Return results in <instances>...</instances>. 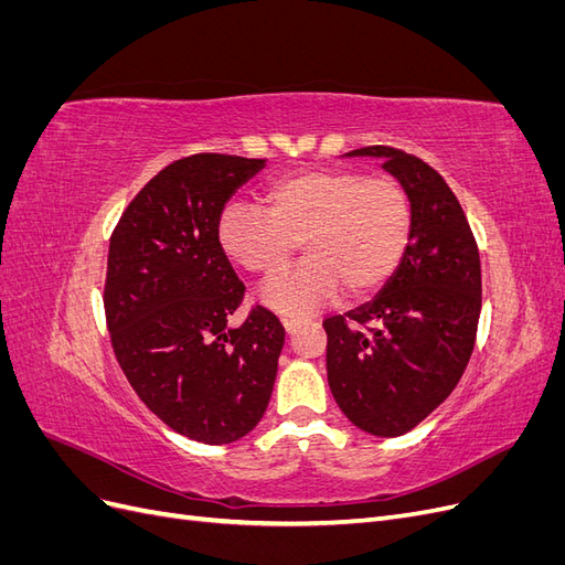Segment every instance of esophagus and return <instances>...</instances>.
I'll return each mask as SVG.
<instances>
[{
  "instance_id": "esophagus-1",
  "label": "esophagus",
  "mask_w": 565,
  "mask_h": 565,
  "mask_svg": "<svg viewBox=\"0 0 565 565\" xmlns=\"http://www.w3.org/2000/svg\"><path fill=\"white\" fill-rule=\"evenodd\" d=\"M303 322H306L303 318H292V316H285V318H282V324H285L287 334H295V332L301 328Z\"/></svg>"
}]
</instances>
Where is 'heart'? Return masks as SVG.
Listing matches in <instances>:
<instances>
[{
    "label": "heart",
    "instance_id": "1",
    "mask_svg": "<svg viewBox=\"0 0 565 565\" xmlns=\"http://www.w3.org/2000/svg\"><path fill=\"white\" fill-rule=\"evenodd\" d=\"M413 235V202L388 174L313 167L280 174L259 191V207L231 204L218 218V245L254 278L273 280L264 301L280 313H303L337 299H365L401 266Z\"/></svg>",
    "mask_w": 565,
    "mask_h": 565
}]
</instances>
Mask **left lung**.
<instances>
[{"label": "left lung", "instance_id": "left-lung-1", "mask_svg": "<svg viewBox=\"0 0 565 565\" xmlns=\"http://www.w3.org/2000/svg\"><path fill=\"white\" fill-rule=\"evenodd\" d=\"M349 158H382L413 202V235L401 266L372 301L322 320L328 382L358 429L393 438L446 401L476 344L481 259L459 200L434 167L391 146Z\"/></svg>", "mask_w": 565, "mask_h": 565}]
</instances>
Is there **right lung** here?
I'll return each instance as SVG.
<instances>
[{
  "mask_svg": "<svg viewBox=\"0 0 565 565\" xmlns=\"http://www.w3.org/2000/svg\"><path fill=\"white\" fill-rule=\"evenodd\" d=\"M264 164L218 152L167 164L110 237L104 306L117 363L169 429L210 446L259 424L285 344L264 306L231 328L245 285L218 245L226 202Z\"/></svg>",
  "mask_w": 565,
  "mask_h": 565,
  "instance_id": "obj_1",
  "label": "right lung"
}]
</instances>
